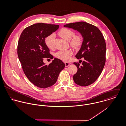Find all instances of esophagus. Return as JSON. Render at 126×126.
Instances as JSON below:
<instances>
[{"instance_id":"1","label":"esophagus","mask_w":126,"mask_h":126,"mask_svg":"<svg viewBox=\"0 0 126 126\" xmlns=\"http://www.w3.org/2000/svg\"><path fill=\"white\" fill-rule=\"evenodd\" d=\"M65 66L66 67H68L70 65V63L67 62H65Z\"/></svg>"}]
</instances>
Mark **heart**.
Instances as JSON below:
<instances>
[{
    "label": "heart",
    "mask_w": 126,
    "mask_h": 126,
    "mask_svg": "<svg viewBox=\"0 0 126 126\" xmlns=\"http://www.w3.org/2000/svg\"><path fill=\"white\" fill-rule=\"evenodd\" d=\"M59 35L63 39L67 41H70V44L74 47H78L79 46L81 42V38L79 35H75V33L72 30L67 28H62L59 32ZM55 34L52 33L47 36L45 39V43L48 48L53 47V41L55 39ZM73 54L72 50H61L56 53L55 56L57 58L63 60L68 61L70 59L71 55Z\"/></svg>",
    "instance_id": "heart-1"
}]
</instances>
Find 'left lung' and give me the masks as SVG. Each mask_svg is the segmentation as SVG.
Segmentation results:
<instances>
[{"mask_svg":"<svg viewBox=\"0 0 126 126\" xmlns=\"http://www.w3.org/2000/svg\"><path fill=\"white\" fill-rule=\"evenodd\" d=\"M64 26L77 30L83 38L76 57H83L84 60L80 67L79 63H74L78 71L73 79L79 85L88 86L97 79L105 65L107 47L104 37L98 27L86 22L71 23Z\"/></svg>","mask_w":126,"mask_h":126,"instance_id":"obj_1","label":"left lung"}]
</instances>
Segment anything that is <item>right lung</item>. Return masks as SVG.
Here are the masks:
<instances>
[{"label":"right lung","mask_w":126,"mask_h":126,"mask_svg":"<svg viewBox=\"0 0 126 126\" xmlns=\"http://www.w3.org/2000/svg\"><path fill=\"white\" fill-rule=\"evenodd\" d=\"M59 25L38 23L25 28L17 45V55L25 76L29 80L40 88L49 87L55 83L65 64L54 58L49 65L44 58H51L45 43L47 36L57 30Z\"/></svg>","instance_id":"right-lung-1"}]
</instances>
